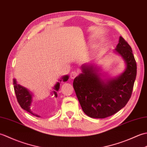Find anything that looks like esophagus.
Returning <instances> with one entry per match:
<instances>
[{
    "mask_svg": "<svg viewBox=\"0 0 147 147\" xmlns=\"http://www.w3.org/2000/svg\"><path fill=\"white\" fill-rule=\"evenodd\" d=\"M78 76V73L77 71H73L70 74V78L71 79H74Z\"/></svg>",
    "mask_w": 147,
    "mask_h": 147,
    "instance_id": "esophagus-1",
    "label": "esophagus"
}]
</instances>
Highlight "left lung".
I'll list each match as a JSON object with an SVG mask.
<instances>
[{
    "label": "left lung",
    "mask_w": 147,
    "mask_h": 147,
    "mask_svg": "<svg viewBox=\"0 0 147 147\" xmlns=\"http://www.w3.org/2000/svg\"><path fill=\"white\" fill-rule=\"evenodd\" d=\"M115 51L126 62V71L117 79L104 83L92 65H83V73L74 80L73 87L83 112L92 118L115 114L128 102L136 76V62L131 47L120 36Z\"/></svg>",
    "instance_id": "left-lung-1"
}]
</instances>
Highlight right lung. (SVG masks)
Segmentation results:
<instances>
[{
  "label": "right lung",
  "mask_w": 147,
  "mask_h": 147,
  "mask_svg": "<svg viewBox=\"0 0 147 147\" xmlns=\"http://www.w3.org/2000/svg\"><path fill=\"white\" fill-rule=\"evenodd\" d=\"M69 77L67 75L65 76L64 77L62 78V80L64 82H66V81L68 80ZM60 82H61V80H60ZM13 85H14V92L16 93V98L17 100L19 103V104L20 105L22 109H23L24 110H25L26 111L30 112V114H32V115H36L35 114H33L32 110L30 109V105L31 103H32V95L30 92L26 88H24L22 86L18 85L16 81L14 79L13 81ZM59 83H57L56 84V85L55 86V90H57L59 88ZM54 93L55 94V96H57V93H56L55 91H54ZM36 116H38V115H36Z\"/></svg>",
  "instance_id": "right-lung-1"
}]
</instances>
